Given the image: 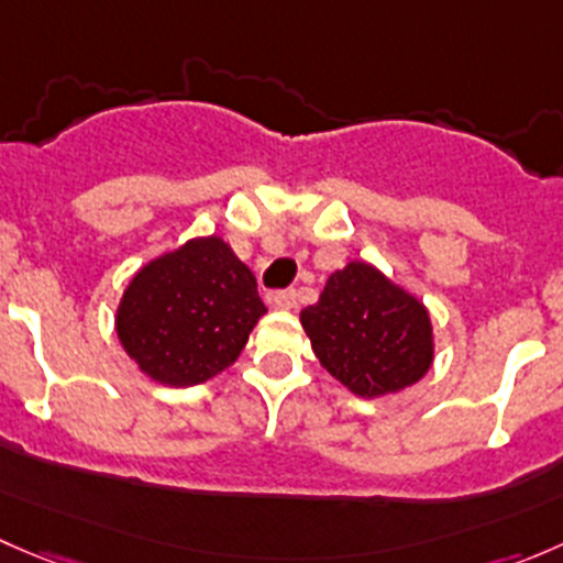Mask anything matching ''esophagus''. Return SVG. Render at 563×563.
I'll use <instances>...</instances> for the list:
<instances>
[{"mask_svg": "<svg viewBox=\"0 0 563 563\" xmlns=\"http://www.w3.org/2000/svg\"><path fill=\"white\" fill-rule=\"evenodd\" d=\"M272 305H275L277 310H294L297 308V291H277L275 297H272Z\"/></svg>", "mask_w": 563, "mask_h": 563, "instance_id": "34e87169", "label": "esophagus"}]
</instances>
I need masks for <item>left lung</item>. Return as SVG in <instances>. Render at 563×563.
<instances>
[{
  "mask_svg": "<svg viewBox=\"0 0 563 563\" xmlns=\"http://www.w3.org/2000/svg\"><path fill=\"white\" fill-rule=\"evenodd\" d=\"M299 321L329 376L360 397L411 387L433 365L428 308L367 261L332 272Z\"/></svg>",
  "mask_w": 563,
  "mask_h": 563,
  "instance_id": "1",
  "label": "left lung"
}]
</instances>
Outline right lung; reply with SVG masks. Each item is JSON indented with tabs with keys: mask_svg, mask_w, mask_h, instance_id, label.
I'll use <instances>...</instances> for the list:
<instances>
[{
	"mask_svg": "<svg viewBox=\"0 0 563 563\" xmlns=\"http://www.w3.org/2000/svg\"><path fill=\"white\" fill-rule=\"evenodd\" d=\"M266 313L253 272L220 236H196L133 275L117 308V334L141 373L196 387L234 365Z\"/></svg>",
	"mask_w": 563,
	"mask_h": 563,
	"instance_id": "obj_1",
	"label": "right lung"
}]
</instances>
